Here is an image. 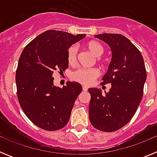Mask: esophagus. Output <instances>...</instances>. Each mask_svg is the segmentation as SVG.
<instances>
[{
    "mask_svg": "<svg viewBox=\"0 0 157 157\" xmlns=\"http://www.w3.org/2000/svg\"><path fill=\"white\" fill-rule=\"evenodd\" d=\"M82 90L83 91H87V90H88V87L85 86H82Z\"/></svg>",
    "mask_w": 157,
    "mask_h": 157,
    "instance_id": "obj_1",
    "label": "esophagus"
}]
</instances>
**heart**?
I'll use <instances>...</instances> for the list:
<instances>
[{
    "instance_id": "obj_1",
    "label": "heart",
    "mask_w": 157,
    "mask_h": 157,
    "mask_svg": "<svg viewBox=\"0 0 157 157\" xmlns=\"http://www.w3.org/2000/svg\"><path fill=\"white\" fill-rule=\"evenodd\" d=\"M86 47L90 52L97 57H100L105 52L104 46L97 41H90L86 44ZM77 48L75 45L69 47L67 52V59L70 65H75L77 62ZM100 75V72L98 69H78L71 75L73 81L82 84L90 86L94 83Z\"/></svg>"
}]
</instances>
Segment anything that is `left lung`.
I'll list each match as a JSON object with an SVG mask.
<instances>
[{
    "label": "left lung",
    "mask_w": 157,
    "mask_h": 157,
    "mask_svg": "<svg viewBox=\"0 0 157 157\" xmlns=\"http://www.w3.org/2000/svg\"><path fill=\"white\" fill-rule=\"evenodd\" d=\"M110 46L112 61L101 85L111 84L109 93L89 89L90 123L104 132L120 130L130 121L143 96L146 70L141 52L125 36L119 34L95 35Z\"/></svg>",
    "instance_id": "1"
}]
</instances>
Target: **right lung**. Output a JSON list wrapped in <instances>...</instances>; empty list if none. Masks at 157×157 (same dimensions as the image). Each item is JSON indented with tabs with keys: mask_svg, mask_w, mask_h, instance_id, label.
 Segmentation results:
<instances>
[{
	"mask_svg": "<svg viewBox=\"0 0 157 157\" xmlns=\"http://www.w3.org/2000/svg\"><path fill=\"white\" fill-rule=\"evenodd\" d=\"M86 37L61 30L43 32L23 48L16 72L17 98L23 112L43 130L53 131L65 127L82 87L67 82L63 88L53 85V73L68 67L69 47Z\"/></svg>",
	"mask_w": 157,
	"mask_h": 157,
	"instance_id": "obj_1",
	"label": "right lung"
}]
</instances>
